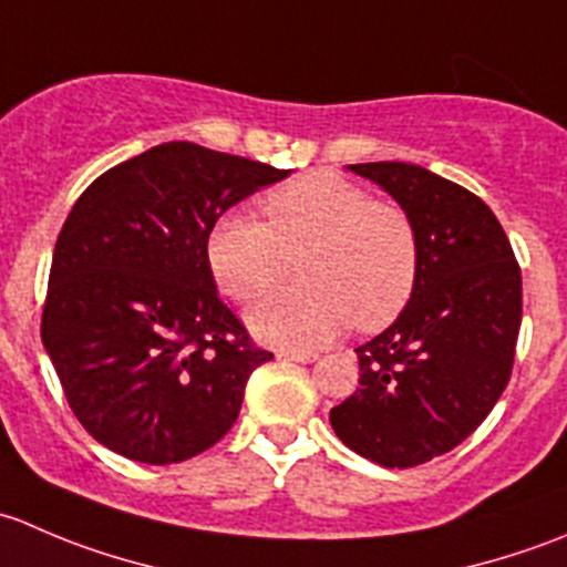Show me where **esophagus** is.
Segmentation results:
<instances>
[{
  "label": "esophagus",
  "instance_id": "obj_1",
  "mask_svg": "<svg viewBox=\"0 0 567 567\" xmlns=\"http://www.w3.org/2000/svg\"><path fill=\"white\" fill-rule=\"evenodd\" d=\"M279 359H282V362H296V364H310V362H316V353H296V351H282L279 353Z\"/></svg>",
  "mask_w": 567,
  "mask_h": 567
}]
</instances>
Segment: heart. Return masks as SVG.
<instances>
[{
    "mask_svg": "<svg viewBox=\"0 0 567 567\" xmlns=\"http://www.w3.org/2000/svg\"><path fill=\"white\" fill-rule=\"evenodd\" d=\"M268 221L227 214L208 233L216 285L255 301L305 257L307 285L268 296L249 312V329L271 346L307 351L348 323L379 329L409 305L420 266L414 221L392 203H375L357 183L329 173L301 175L262 199Z\"/></svg>",
    "mask_w": 567,
    "mask_h": 567,
    "instance_id": "b5f03b06",
    "label": "heart"
}]
</instances>
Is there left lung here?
<instances>
[{"label": "left lung", "mask_w": 567, "mask_h": 567, "mask_svg": "<svg viewBox=\"0 0 567 567\" xmlns=\"http://www.w3.org/2000/svg\"><path fill=\"white\" fill-rule=\"evenodd\" d=\"M348 169L409 214L420 266L403 312L357 348L359 386L329 422L362 458L420 466L472 436L505 392L522 329V268L494 210L468 188L403 162Z\"/></svg>", "instance_id": "obj_1"}]
</instances>
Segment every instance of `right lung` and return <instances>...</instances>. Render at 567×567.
Masks as SVG:
<instances>
[{"label": "right lung", "mask_w": 567, "mask_h": 567, "mask_svg": "<svg viewBox=\"0 0 567 567\" xmlns=\"http://www.w3.org/2000/svg\"><path fill=\"white\" fill-rule=\"evenodd\" d=\"M288 173L164 142L84 188L56 238L40 337L95 442L164 466L230 431L251 370L274 357L221 305L208 233Z\"/></svg>", "instance_id": "obj_1"}]
</instances>
